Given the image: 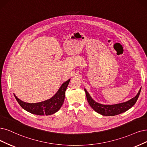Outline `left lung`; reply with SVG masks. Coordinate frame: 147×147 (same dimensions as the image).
Instances as JSON below:
<instances>
[{"label":"left lung","instance_id":"obj_1","mask_svg":"<svg viewBox=\"0 0 147 147\" xmlns=\"http://www.w3.org/2000/svg\"><path fill=\"white\" fill-rule=\"evenodd\" d=\"M140 90L141 88L139 91L136 96L127 102L115 105H102L95 102L91 98V97L90 96L87 91L85 89L86 99H87L88 102L89 103L91 107L97 113L105 116H116L119 115V114L125 112L128 110H129V108H131L136 104V102L139 96Z\"/></svg>","mask_w":147,"mask_h":147}]
</instances>
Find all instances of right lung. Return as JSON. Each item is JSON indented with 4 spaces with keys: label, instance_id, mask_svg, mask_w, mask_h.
I'll use <instances>...</instances> for the list:
<instances>
[{
    "label": "right lung",
    "instance_id": "1",
    "mask_svg": "<svg viewBox=\"0 0 147 147\" xmlns=\"http://www.w3.org/2000/svg\"><path fill=\"white\" fill-rule=\"evenodd\" d=\"M70 79H68L64 82L59 88L57 93L52 97L51 99L43 102L30 104L22 101L14 95L16 99L21 107L26 111L36 115H51L56 113L62 107L65 99V91L69 82Z\"/></svg>",
    "mask_w": 147,
    "mask_h": 147
}]
</instances>
